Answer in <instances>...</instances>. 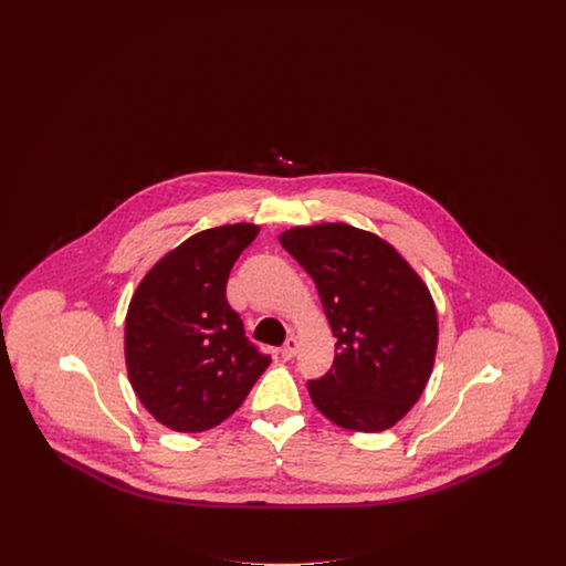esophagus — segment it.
<instances>
[{"label": "esophagus", "mask_w": 566, "mask_h": 566, "mask_svg": "<svg viewBox=\"0 0 566 566\" xmlns=\"http://www.w3.org/2000/svg\"><path fill=\"white\" fill-rule=\"evenodd\" d=\"M296 350H298V342H296V337H289V339H286V344L282 346L280 354H282V358H284V360H291V358L295 356Z\"/></svg>", "instance_id": "esophagus-1"}]
</instances>
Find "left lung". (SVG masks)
Here are the masks:
<instances>
[{"instance_id": "1", "label": "left lung", "mask_w": 566, "mask_h": 566, "mask_svg": "<svg viewBox=\"0 0 566 566\" xmlns=\"http://www.w3.org/2000/svg\"><path fill=\"white\" fill-rule=\"evenodd\" d=\"M282 248L314 280L335 360L310 379L318 411L342 429L395 427L420 399L437 352V310L422 277L376 233L346 222L293 227Z\"/></svg>"}]
</instances>
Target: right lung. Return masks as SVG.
I'll use <instances>...</instances> for the list:
<instances>
[{"instance_id": "add662e5", "label": "right lung", "mask_w": 566, "mask_h": 566, "mask_svg": "<svg viewBox=\"0 0 566 566\" xmlns=\"http://www.w3.org/2000/svg\"><path fill=\"white\" fill-rule=\"evenodd\" d=\"M259 235L250 222L190 235L144 275L125 321L137 399L178 432L214 429L248 397L271 358L252 346L227 301L233 263Z\"/></svg>"}]
</instances>
